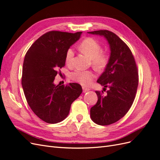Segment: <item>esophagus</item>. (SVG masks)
I'll return each instance as SVG.
<instances>
[{
	"instance_id": "1",
	"label": "esophagus",
	"mask_w": 160,
	"mask_h": 160,
	"mask_svg": "<svg viewBox=\"0 0 160 160\" xmlns=\"http://www.w3.org/2000/svg\"><path fill=\"white\" fill-rule=\"evenodd\" d=\"M83 91L84 92V93H85V92H87V91H89L90 90V89H89V88H86V87H83Z\"/></svg>"
}]
</instances>
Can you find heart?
Returning <instances> with one entry per match:
<instances>
[{"instance_id":"obj_1","label":"heart","mask_w":160,"mask_h":160,"mask_svg":"<svg viewBox=\"0 0 160 160\" xmlns=\"http://www.w3.org/2000/svg\"><path fill=\"white\" fill-rule=\"evenodd\" d=\"M79 51L88 56L91 61V65L98 71H103L108 67L109 62L108 53L102 51V47L95 38L88 37L82 41L79 47ZM74 56V52L71 48L67 50L65 54V62L69 64ZM70 77L72 80L82 85L88 86L95 78V74L92 71L75 70L72 72Z\"/></svg>"}]
</instances>
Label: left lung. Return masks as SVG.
I'll return each mask as SVG.
<instances>
[{"instance_id":"1","label":"left lung","mask_w":160,"mask_h":160,"mask_svg":"<svg viewBox=\"0 0 160 160\" xmlns=\"http://www.w3.org/2000/svg\"><path fill=\"white\" fill-rule=\"evenodd\" d=\"M104 36L111 49L109 62L98 80V83L109 88L107 95L96 91L98 100L91 108V118L100 125L117 122L132 107L139 82L138 67L129 47L113 32L99 30L88 32Z\"/></svg>"}]
</instances>
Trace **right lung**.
Masks as SVG:
<instances>
[{
  "mask_svg": "<svg viewBox=\"0 0 160 160\" xmlns=\"http://www.w3.org/2000/svg\"><path fill=\"white\" fill-rule=\"evenodd\" d=\"M81 33L47 32L35 41L25 55L21 79L24 93L34 113L46 123L64 120L72 103L82 93L78 83H53L57 72L65 65L67 50Z\"/></svg>",
  "mask_w": 160,
  "mask_h": 160,
  "instance_id": "obj_1",
  "label": "right lung"
}]
</instances>
